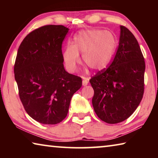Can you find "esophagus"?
<instances>
[{
  "mask_svg": "<svg viewBox=\"0 0 158 158\" xmlns=\"http://www.w3.org/2000/svg\"><path fill=\"white\" fill-rule=\"evenodd\" d=\"M88 84H89V81H88V79H84L83 80V81H82V84H83V85H88Z\"/></svg>",
  "mask_w": 158,
  "mask_h": 158,
  "instance_id": "obj_1",
  "label": "esophagus"
}]
</instances>
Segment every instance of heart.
<instances>
[{
  "mask_svg": "<svg viewBox=\"0 0 158 158\" xmlns=\"http://www.w3.org/2000/svg\"><path fill=\"white\" fill-rule=\"evenodd\" d=\"M116 48L114 35L99 29L81 31L74 37L73 44H68L63 53L67 70L74 73L80 63L82 53L84 64L95 71L106 68L110 63Z\"/></svg>",
  "mask_w": 158,
  "mask_h": 158,
  "instance_id": "b5f03b06",
  "label": "heart"
}]
</instances>
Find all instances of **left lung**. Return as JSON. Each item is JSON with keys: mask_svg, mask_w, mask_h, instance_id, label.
Returning <instances> with one entry per match:
<instances>
[{"mask_svg": "<svg viewBox=\"0 0 158 158\" xmlns=\"http://www.w3.org/2000/svg\"><path fill=\"white\" fill-rule=\"evenodd\" d=\"M145 61L134 35L121 26L119 45L107 68L90 79L94 90L92 103L102 121L115 124L128 118L142 100Z\"/></svg>", "mask_w": 158, "mask_h": 158, "instance_id": "1", "label": "left lung"}]
</instances>
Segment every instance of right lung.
<instances>
[{
  "label": "right lung",
  "instance_id": "obj_1",
  "mask_svg": "<svg viewBox=\"0 0 158 158\" xmlns=\"http://www.w3.org/2000/svg\"><path fill=\"white\" fill-rule=\"evenodd\" d=\"M68 31L62 25L35 29L21 42L16 57L15 78L21 103L42 124L63 121L72 97L82 85L81 77L64 68L62 44Z\"/></svg>",
  "mask_w": 158,
  "mask_h": 158
}]
</instances>
